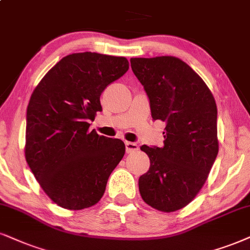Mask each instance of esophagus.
<instances>
[{
  "label": "esophagus",
  "mask_w": 250,
  "mask_h": 250,
  "mask_svg": "<svg viewBox=\"0 0 250 250\" xmlns=\"http://www.w3.org/2000/svg\"><path fill=\"white\" fill-rule=\"evenodd\" d=\"M125 150H127V153H134L138 150V145L131 142H125Z\"/></svg>",
  "instance_id": "34e87169"
}]
</instances>
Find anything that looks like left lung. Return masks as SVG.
Instances as JSON below:
<instances>
[{
    "instance_id": "8db88e82",
    "label": "left lung",
    "mask_w": 250,
    "mask_h": 250,
    "mask_svg": "<svg viewBox=\"0 0 250 250\" xmlns=\"http://www.w3.org/2000/svg\"><path fill=\"white\" fill-rule=\"evenodd\" d=\"M130 63L150 99L152 119L166 125L164 146H141L150 158V168L138 180L141 196L153 209L174 212L200 192L216 160V102L179 58H132Z\"/></svg>"
}]
</instances>
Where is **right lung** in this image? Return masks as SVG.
I'll use <instances>...</instances> for the list:
<instances>
[{
  "label": "right lung",
  "mask_w": 250,
  "mask_h": 250,
  "mask_svg": "<svg viewBox=\"0 0 250 250\" xmlns=\"http://www.w3.org/2000/svg\"><path fill=\"white\" fill-rule=\"evenodd\" d=\"M128 69L122 56L74 53L56 63L31 94L25 159L59 207L83 210L97 204L125 156L121 140L98 135L88 122L103 110L104 90Z\"/></svg>",
  "instance_id": "1"
}]
</instances>
